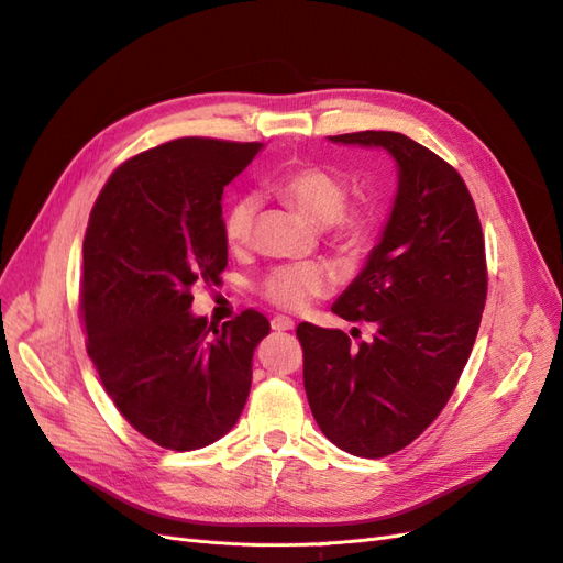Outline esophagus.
Listing matches in <instances>:
<instances>
[{"mask_svg":"<svg viewBox=\"0 0 563 563\" xmlns=\"http://www.w3.org/2000/svg\"><path fill=\"white\" fill-rule=\"evenodd\" d=\"M269 323H272V331H279V333L282 331H294V327H296V323L288 317H275Z\"/></svg>","mask_w":563,"mask_h":563,"instance_id":"obj_1","label":"esophagus"}]
</instances>
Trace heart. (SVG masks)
<instances>
[{
	"label": "heart",
	"instance_id": "b5f03b06",
	"mask_svg": "<svg viewBox=\"0 0 563 563\" xmlns=\"http://www.w3.org/2000/svg\"><path fill=\"white\" fill-rule=\"evenodd\" d=\"M275 192L296 207L317 228H327L331 240L345 249H356L371 240L378 225V211L371 201L347 203L350 187L333 172L317 164L291 168L275 183ZM255 199L236 197L223 213V240L230 251L251 244ZM331 288L329 272L319 265H279L261 279V294L275 308L298 312L312 298Z\"/></svg>",
	"mask_w": 563,
	"mask_h": 563
}]
</instances>
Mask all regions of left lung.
Here are the masks:
<instances>
[{
  "instance_id": "8db88e82",
  "label": "left lung",
  "mask_w": 563,
  "mask_h": 563,
  "mask_svg": "<svg viewBox=\"0 0 563 563\" xmlns=\"http://www.w3.org/2000/svg\"><path fill=\"white\" fill-rule=\"evenodd\" d=\"M329 141L387 150L399 185L380 242L331 308L373 321L376 335L352 347L340 329L302 321V383L323 437L352 455L385 457L430 428L470 360L488 291L484 232L465 180L408 135Z\"/></svg>"
}]
</instances>
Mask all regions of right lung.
Segmentation results:
<instances>
[{
	"label": "right lung",
	"instance_id": "add662e5",
	"mask_svg": "<svg viewBox=\"0 0 563 563\" xmlns=\"http://www.w3.org/2000/svg\"><path fill=\"white\" fill-rule=\"evenodd\" d=\"M261 147L195 135L157 145L119 166L91 209L79 296L87 352L117 411L157 446H209L244 411L269 321L244 310L207 327L190 291L228 265L220 199Z\"/></svg>",
	"mask_w": 563,
	"mask_h": 563
}]
</instances>
